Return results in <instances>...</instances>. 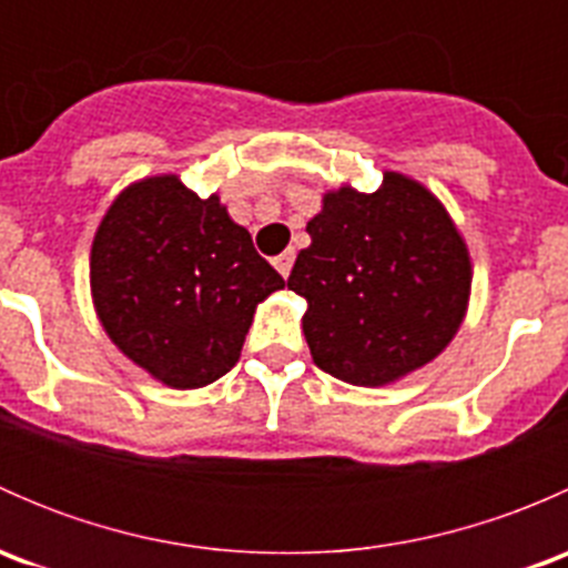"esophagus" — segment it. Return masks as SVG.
I'll list each match as a JSON object with an SVG mask.
<instances>
[{
  "label": "esophagus",
  "mask_w": 568,
  "mask_h": 568,
  "mask_svg": "<svg viewBox=\"0 0 568 568\" xmlns=\"http://www.w3.org/2000/svg\"><path fill=\"white\" fill-rule=\"evenodd\" d=\"M274 268H277L280 274H283V277H288L291 274V266H294V250H285V252H280L277 257H274Z\"/></svg>",
  "instance_id": "34e87169"
}]
</instances>
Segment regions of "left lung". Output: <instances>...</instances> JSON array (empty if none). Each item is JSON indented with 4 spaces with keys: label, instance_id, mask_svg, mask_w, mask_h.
I'll return each instance as SVG.
<instances>
[{
    "label": "left lung",
    "instance_id": "left-lung-1",
    "mask_svg": "<svg viewBox=\"0 0 568 568\" xmlns=\"http://www.w3.org/2000/svg\"><path fill=\"white\" fill-rule=\"evenodd\" d=\"M288 288L313 363L335 379L382 387L445 352L473 288V261L448 209L420 181L385 170L376 192L329 189L307 222Z\"/></svg>",
    "mask_w": 568,
    "mask_h": 568
}]
</instances>
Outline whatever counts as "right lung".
<instances>
[{
	"label": "right lung",
	"instance_id": "obj_1",
	"mask_svg": "<svg viewBox=\"0 0 568 568\" xmlns=\"http://www.w3.org/2000/svg\"><path fill=\"white\" fill-rule=\"evenodd\" d=\"M285 280L220 194L178 175L129 183L90 250V294L109 341L173 390H197L242 357L255 307Z\"/></svg>",
	"mask_w": 568,
	"mask_h": 568
}]
</instances>
